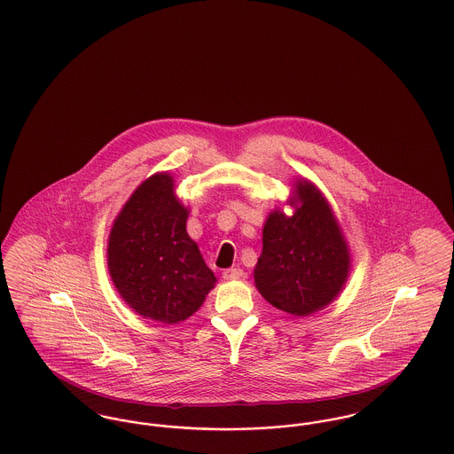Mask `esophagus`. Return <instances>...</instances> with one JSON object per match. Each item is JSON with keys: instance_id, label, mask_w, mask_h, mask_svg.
<instances>
[{"instance_id": "1", "label": "esophagus", "mask_w": 454, "mask_h": 454, "mask_svg": "<svg viewBox=\"0 0 454 454\" xmlns=\"http://www.w3.org/2000/svg\"><path fill=\"white\" fill-rule=\"evenodd\" d=\"M223 278L226 279V281H235V279H241L243 278V270L241 269H226L224 272H223Z\"/></svg>"}]
</instances>
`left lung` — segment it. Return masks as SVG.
<instances>
[{"instance_id": "left-lung-1", "label": "left lung", "mask_w": 454, "mask_h": 454, "mask_svg": "<svg viewBox=\"0 0 454 454\" xmlns=\"http://www.w3.org/2000/svg\"><path fill=\"white\" fill-rule=\"evenodd\" d=\"M293 216L272 211L254 270L260 294L289 315L308 317L333 301L350 269L346 238L324 194L298 180Z\"/></svg>"}]
</instances>
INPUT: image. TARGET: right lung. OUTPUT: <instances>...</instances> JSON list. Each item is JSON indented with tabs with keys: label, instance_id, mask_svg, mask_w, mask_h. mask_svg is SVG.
<instances>
[{
	"label": "right lung",
	"instance_id": "add662e5",
	"mask_svg": "<svg viewBox=\"0 0 454 454\" xmlns=\"http://www.w3.org/2000/svg\"><path fill=\"white\" fill-rule=\"evenodd\" d=\"M189 209L167 172L146 178L108 235V272L122 300L145 318L178 324L202 306L216 278L187 235Z\"/></svg>",
	"mask_w": 454,
	"mask_h": 454
}]
</instances>
